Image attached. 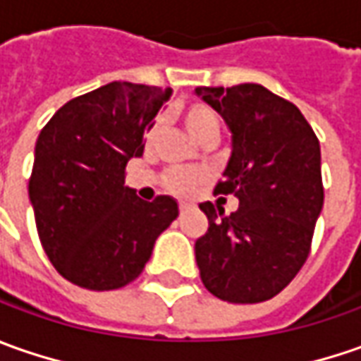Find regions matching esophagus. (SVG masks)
Masks as SVG:
<instances>
[{"label":"esophagus","instance_id":"obj_1","mask_svg":"<svg viewBox=\"0 0 361 361\" xmlns=\"http://www.w3.org/2000/svg\"><path fill=\"white\" fill-rule=\"evenodd\" d=\"M192 212V205L190 204H180V214L181 216H185V214H190Z\"/></svg>","mask_w":361,"mask_h":361}]
</instances>
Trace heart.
<instances>
[{
	"label": "heart",
	"instance_id": "b5f03b06",
	"mask_svg": "<svg viewBox=\"0 0 361 361\" xmlns=\"http://www.w3.org/2000/svg\"><path fill=\"white\" fill-rule=\"evenodd\" d=\"M181 121L185 131L192 135V140L197 143L205 142V140H218L219 135V121L216 114L204 104H192V106L181 109ZM157 126L149 128L147 131V142H152L156 137ZM205 176L197 169L188 168H176L169 169L166 173V185L169 192L180 193V195H190L193 193L202 183H204Z\"/></svg>",
	"mask_w": 361,
	"mask_h": 361
}]
</instances>
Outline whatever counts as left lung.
I'll return each mask as SVG.
<instances>
[{
    "label": "left lung",
    "mask_w": 361,
    "mask_h": 361,
    "mask_svg": "<svg viewBox=\"0 0 361 361\" xmlns=\"http://www.w3.org/2000/svg\"><path fill=\"white\" fill-rule=\"evenodd\" d=\"M224 118L231 154L216 193L240 200L230 216L204 202L209 228L195 242L202 281L231 304L280 293L302 269L324 205L322 156L302 111L259 83L195 87Z\"/></svg>",
    "instance_id": "obj_1"
}]
</instances>
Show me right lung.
<instances>
[{
	"mask_svg": "<svg viewBox=\"0 0 361 361\" xmlns=\"http://www.w3.org/2000/svg\"><path fill=\"white\" fill-rule=\"evenodd\" d=\"M169 95L111 81L59 107L37 137L30 180L37 233L54 267L80 288L106 292L135 280L180 214L173 197L143 202L123 185Z\"/></svg>",
	"mask_w": 361,
	"mask_h": 361,
	"instance_id": "obj_1",
	"label": "right lung"
}]
</instances>
